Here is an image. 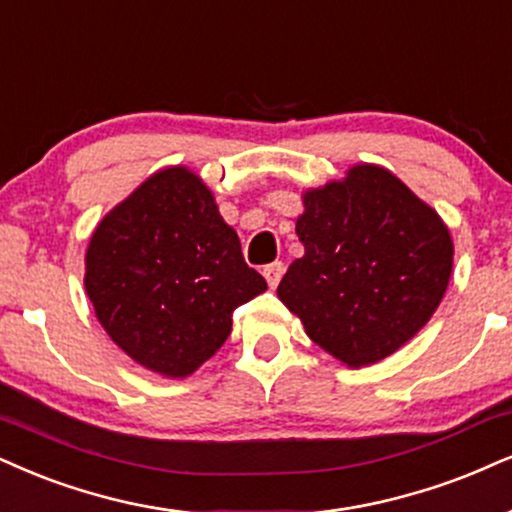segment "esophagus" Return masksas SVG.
<instances>
[{
  "mask_svg": "<svg viewBox=\"0 0 512 512\" xmlns=\"http://www.w3.org/2000/svg\"><path fill=\"white\" fill-rule=\"evenodd\" d=\"M282 275H285V263H280V261L270 263V266L263 268V277H266L270 287H277V282L282 280Z\"/></svg>",
  "mask_w": 512,
  "mask_h": 512,
  "instance_id": "obj_1",
  "label": "esophagus"
}]
</instances>
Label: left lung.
Returning <instances> with one entry per match:
<instances>
[{"instance_id":"8db88e82","label":"left lung","mask_w":512,"mask_h":512,"mask_svg":"<svg viewBox=\"0 0 512 512\" xmlns=\"http://www.w3.org/2000/svg\"><path fill=\"white\" fill-rule=\"evenodd\" d=\"M296 235L304 256L277 296L308 337L349 368L399 351L449 287V227L387 168L358 163L344 180L308 189Z\"/></svg>"}]
</instances>
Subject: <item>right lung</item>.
Listing matches in <instances>:
<instances>
[{
  "label": "right lung",
  "instance_id": "add662e5",
  "mask_svg": "<svg viewBox=\"0 0 512 512\" xmlns=\"http://www.w3.org/2000/svg\"><path fill=\"white\" fill-rule=\"evenodd\" d=\"M85 289L106 334L135 363L187 377L225 344L232 311L268 289L197 173L170 166L102 218Z\"/></svg>",
  "mask_w": 512,
  "mask_h": 512
}]
</instances>
